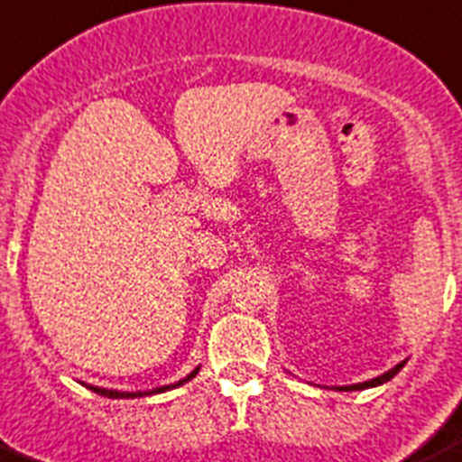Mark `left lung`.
<instances>
[{
    "label": "left lung",
    "instance_id": "left-lung-1",
    "mask_svg": "<svg viewBox=\"0 0 462 462\" xmlns=\"http://www.w3.org/2000/svg\"><path fill=\"white\" fill-rule=\"evenodd\" d=\"M406 362H401V365H396L394 369H390V372H385L383 376L374 378V381H367V383H357V385H351V387H342V390H367V387H376V385H383V383H387L390 378H394L396 374L401 372V367H403Z\"/></svg>",
    "mask_w": 462,
    "mask_h": 462
}]
</instances>
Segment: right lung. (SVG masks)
<instances>
[{
	"mask_svg": "<svg viewBox=\"0 0 462 462\" xmlns=\"http://www.w3.org/2000/svg\"><path fill=\"white\" fill-rule=\"evenodd\" d=\"M196 374H198V369H196V372H191V374H189V376L184 378V381L175 383V385L157 387V390H150V392H118V390H105V387H95V385H90V390H93V392H97V394H102V396H109V399H136V396H148V394H157V392H166V390H172V387L184 385V383H187V381H191V378L196 376Z\"/></svg>",
	"mask_w": 462,
	"mask_h": 462,
	"instance_id": "1",
	"label": "right lung"
}]
</instances>
